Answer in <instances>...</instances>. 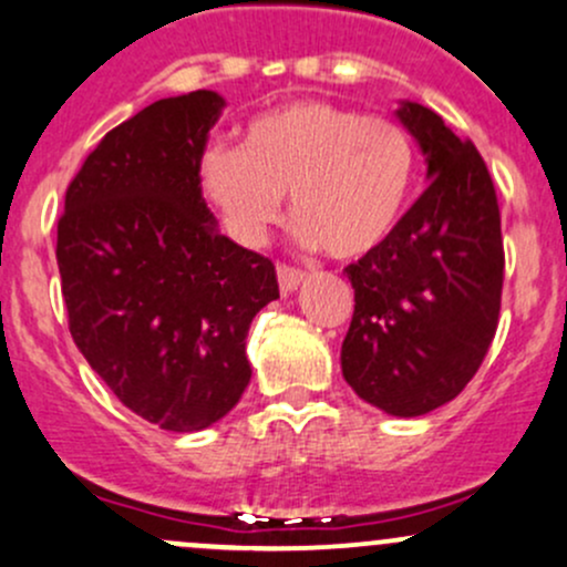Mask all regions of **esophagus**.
I'll list each match as a JSON object with an SVG mask.
<instances>
[{
    "label": "esophagus",
    "instance_id": "1",
    "mask_svg": "<svg viewBox=\"0 0 567 567\" xmlns=\"http://www.w3.org/2000/svg\"><path fill=\"white\" fill-rule=\"evenodd\" d=\"M302 281H306V272L289 265H278V284H281V291H295Z\"/></svg>",
    "mask_w": 567,
    "mask_h": 567
}]
</instances>
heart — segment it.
<instances>
[{
    "label": "heart",
    "instance_id": "heart-1",
    "mask_svg": "<svg viewBox=\"0 0 567 567\" xmlns=\"http://www.w3.org/2000/svg\"><path fill=\"white\" fill-rule=\"evenodd\" d=\"M416 178L403 126L332 102L300 100L248 121L243 145H210L199 159L205 197L240 243H259L281 213L327 257H368L394 233Z\"/></svg>",
    "mask_w": 567,
    "mask_h": 567
}]
</instances>
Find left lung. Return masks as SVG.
<instances>
[{"instance_id": "left-lung-1", "label": "left lung", "mask_w": 567, "mask_h": 567, "mask_svg": "<svg viewBox=\"0 0 567 567\" xmlns=\"http://www.w3.org/2000/svg\"><path fill=\"white\" fill-rule=\"evenodd\" d=\"M398 118L427 162V188L375 251L346 267L354 316L343 379L392 416H422L476 375L497 330L503 235L495 184L471 140L403 102Z\"/></svg>"}]
</instances>
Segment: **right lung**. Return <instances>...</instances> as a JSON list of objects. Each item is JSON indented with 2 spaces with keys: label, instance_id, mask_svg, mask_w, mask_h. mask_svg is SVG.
I'll return each mask as SVG.
<instances>
[{
  "label": "right lung",
  "instance_id": "right-lung-1",
  "mask_svg": "<svg viewBox=\"0 0 567 567\" xmlns=\"http://www.w3.org/2000/svg\"><path fill=\"white\" fill-rule=\"evenodd\" d=\"M216 91L143 107L66 186L56 261L70 332L130 411L197 432L251 381L246 334L278 300L276 265L218 233L199 184Z\"/></svg>",
  "mask_w": 567,
  "mask_h": 567
}]
</instances>
